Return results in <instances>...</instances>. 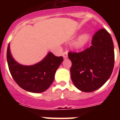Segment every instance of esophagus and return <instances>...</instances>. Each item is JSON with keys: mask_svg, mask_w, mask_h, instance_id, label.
Listing matches in <instances>:
<instances>
[{"mask_svg": "<svg viewBox=\"0 0 120 120\" xmlns=\"http://www.w3.org/2000/svg\"><path fill=\"white\" fill-rule=\"evenodd\" d=\"M62 56H63V57L64 58H68V52L67 51H65V52H64L63 53V54H62Z\"/></svg>", "mask_w": 120, "mask_h": 120, "instance_id": "1", "label": "esophagus"}]
</instances>
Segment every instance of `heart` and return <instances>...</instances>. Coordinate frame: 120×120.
<instances>
[{"label":"heart","mask_w":120,"mask_h":120,"mask_svg":"<svg viewBox=\"0 0 120 120\" xmlns=\"http://www.w3.org/2000/svg\"><path fill=\"white\" fill-rule=\"evenodd\" d=\"M89 38V35L88 34H84L82 35L80 37L78 38L77 40L74 43V45L76 48L79 49L85 45V44L87 43L88 40Z\"/></svg>","instance_id":"obj_1"}]
</instances>
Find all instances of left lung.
I'll list each match as a JSON object with an SVG mask.
<instances>
[{"label": "left lung", "mask_w": 120, "mask_h": 120, "mask_svg": "<svg viewBox=\"0 0 120 120\" xmlns=\"http://www.w3.org/2000/svg\"><path fill=\"white\" fill-rule=\"evenodd\" d=\"M71 61V78L77 89L83 92L96 91L109 79L114 66L112 37L101 29L92 38L91 45L79 53L68 52Z\"/></svg>", "instance_id": "left-lung-1"}]
</instances>
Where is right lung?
<instances>
[{
    "mask_svg": "<svg viewBox=\"0 0 120 120\" xmlns=\"http://www.w3.org/2000/svg\"><path fill=\"white\" fill-rule=\"evenodd\" d=\"M7 62L9 71L18 85L27 91L40 93L45 91L53 82L56 71L63 61L62 56H56L49 52L35 65H21L11 54L9 44L7 49Z\"/></svg>",
    "mask_w": 120,
    "mask_h": 120,
    "instance_id": "right-lung-1",
    "label": "right lung"
}]
</instances>
